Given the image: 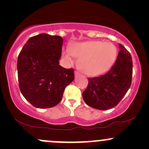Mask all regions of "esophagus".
Instances as JSON below:
<instances>
[{"label": "esophagus", "instance_id": "esophagus-1", "mask_svg": "<svg viewBox=\"0 0 149 149\" xmlns=\"http://www.w3.org/2000/svg\"><path fill=\"white\" fill-rule=\"evenodd\" d=\"M80 76V74L78 72V71H76V72H75V77H76V78H78V77H79Z\"/></svg>", "mask_w": 149, "mask_h": 149}]
</instances>
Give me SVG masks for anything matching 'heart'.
Returning a JSON list of instances; mask_svg holds the SVG:
<instances>
[{
    "mask_svg": "<svg viewBox=\"0 0 149 149\" xmlns=\"http://www.w3.org/2000/svg\"><path fill=\"white\" fill-rule=\"evenodd\" d=\"M117 54L113 44L102 40L75 42L63 50V56L68 62L72 63L74 57L79 59L78 67L89 76L107 72L115 63Z\"/></svg>",
    "mask_w": 149,
    "mask_h": 149,
    "instance_id": "obj_1",
    "label": "heart"
}]
</instances>
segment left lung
<instances>
[{
	"label": "left lung",
	"mask_w": 149,
	"mask_h": 149,
	"mask_svg": "<svg viewBox=\"0 0 149 149\" xmlns=\"http://www.w3.org/2000/svg\"><path fill=\"white\" fill-rule=\"evenodd\" d=\"M117 59L107 73L88 78V85L83 92L84 102L89 107L107 110L116 107L125 96L131 85L132 60L125 47L119 44Z\"/></svg>",
	"instance_id": "8db88e82"
}]
</instances>
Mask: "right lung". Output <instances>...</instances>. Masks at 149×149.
Instances as JSON below:
<instances>
[{"label":"right lung","instance_id":"obj_1","mask_svg":"<svg viewBox=\"0 0 149 149\" xmlns=\"http://www.w3.org/2000/svg\"><path fill=\"white\" fill-rule=\"evenodd\" d=\"M64 39L41 33L30 38L18 56V81L24 97L33 107L47 109L59 103L74 80L72 69L59 65Z\"/></svg>","mask_w":149,"mask_h":149}]
</instances>
